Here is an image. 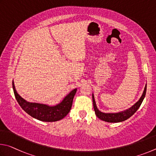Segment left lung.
<instances>
[{
  "instance_id": "8db88e82",
  "label": "left lung",
  "mask_w": 156,
  "mask_h": 156,
  "mask_svg": "<svg viewBox=\"0 0 156 156\" xmlns=\"http://www.w3.org/2000/svg\"><path fill=\"white\" fill-rule=\"evenodd\" d=\"M146 91H147V84L145 85V87H144L143 93L142 94L140 99H139L134 105L132 106L131 108H129V109H127L126 110L120 112H117V113H103L102 112L99 111V109H98L97 107L96 103H95L94 94H92V101H93V106H94L95 114H96L98 118L105 122H119L124 121L125 120L130 118V117L138 110V109L140 108L141 103L143 101L144 98L145 97Z\"/></svg>"
}]
</instances>
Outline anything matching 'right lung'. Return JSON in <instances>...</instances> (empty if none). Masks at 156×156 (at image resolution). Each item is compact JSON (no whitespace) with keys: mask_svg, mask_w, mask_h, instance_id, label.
Masks as SVG:
<instances>
[{"mask_svg":"<svg viewBox=\"0 0 156 156\" xmlns=\"http://www.w3.org/2000/svg\"><path fill=\"white\" fill-rule=\"evenodd\" d=\"M12 86L16 99L22 109L29 115L44 122H55L64 119L69 113L73 105V98L76 92V88L73 90L64 97L61 103L56 105L50 106L42 103L27 101L16 92L13 81Z\"/></svg>","mask_w":156,"mask_h":156,"instance_id":"1","label":"right lung"}]
</instances>
